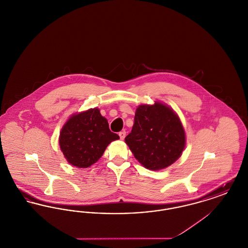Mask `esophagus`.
I'll list each match as a JSON object with an SVG mask.
<instances>
[{"mask_svg": "<svg viewBox=\"0 0 248 248\" xmlns=\"http://www.w3.org/2000/svg\"><path fill=\"white\" fill-rule=\"evenodd\" d=\"M119 136H120V139L123 140H124V138L126 136V132L125 131H122V132L119 133Z\"/></svg>", "mask_w": 248, "mask_h": 248, "instance_id": "1", "label": "esophagus"}]
</instances>
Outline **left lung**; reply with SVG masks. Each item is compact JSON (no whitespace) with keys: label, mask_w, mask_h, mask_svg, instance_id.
I'll return each instance as SVG.
<instances>
[{"label":"left lung","mask_w":248,"mask_h":248,"mask_svg":"<svg viewBox=\"0 0 248 248\" xmlns=\"http://www.w3.org/2000/svg\"><path fill=\"white\" fill-rule=\"evenodd\" d=\"M145 168L158 171L173 165L186 146L182 123L172 108L160 101L140 105L132 131L124 139Z\"/></svg>","instance_id":"left-lung-1"}]
</instances>
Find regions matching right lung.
I'll return each mask as SVG.
<instances>
[{"instance_id":"right-lung-1","label":"right lung","mask_w":248,"mask_h":248,"mask_svg":"<svg viewBox=\"0 0 248 248\" xmlns=\"http://www.w3.org/2000/svg\"><path fill=\"white\" fill-rule=\"evenodd\" d=\"M119 139L99 108H94L72 114L61 128L59 142L69 164L87 168L100 159L110 142Z\"/></svg>"}]
</instances>
